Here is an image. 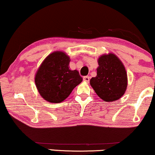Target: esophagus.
<instances>
[{"label":"esophagus","instance_id":"34e87169","mask_svg":"<svg viewBox=\"0 0 155 155\" xmlns=\"http://www.w3.org/2000/svg\"><path fill=\"white\" fill-rule=\"evenodd\" d=\"M83 81L85 82H86V83H89L90 78L88 77V76H85V77H83Z\"/></svg>","mask_w":155,"mask_h":155}]
</instances>
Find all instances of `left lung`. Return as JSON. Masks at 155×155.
I'll list each match as a JSON object with an SVG mask.
<instances>
[{
    "mask_svg": "<svg viewBox=\"0 0 155 155\" xmlns=\"http://www.w3.org/2000/svg\"><path fill=\"white\" fill-rule=\"evenodd\" d=\"M97 75L90 84L100 98L114 102L123 96L128 85L127 72L118 57L114 53L102 54L98 59Z\"/></svg>",
    "mask_w": 155,
    "mask_h": 155,
    "instance_id": "8db88e82",
    "label": "left lung"
}]
</instances>
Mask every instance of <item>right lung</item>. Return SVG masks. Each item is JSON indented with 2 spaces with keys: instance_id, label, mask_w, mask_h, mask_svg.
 <instances>
[{
  "instance_id": "right-lung-1",
  "label": "right lung",
  "mask_w": 155,
  "mask_h": 155,
  "mask_svg": "<svg viewBox=\"0 0 155 155\" xmlns=\"http://www.w3.org/2000/svg\"><path fill=\"white\" fill-rule=\"evenodd\" d=\"M70 58L62 51L49 54L40 64L34 81L40 95L48 102L58 104L65 100L83 81L78 70L69 67Z\"/></svg>"
}]
</instances>
